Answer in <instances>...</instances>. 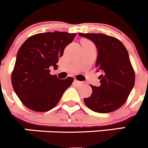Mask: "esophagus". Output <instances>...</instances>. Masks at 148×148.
Segmentation results:
<instances>
[{
	"label": "esophagus",
	"mask_w": 148,
	"mask_h": 148,
	"mask_svg": "<svg viewBox=\"0 0 148 148\" xmlns=\"http://www.w3.org/2000/svg\"><path fill=\"white\" fill-rule=\"evenodd\" d=\"M74 82H75V84H82V82H79V81L76 80V79H75V80H74Z\"/></svg>",
	"instance_id": "obj_1"
}]
</instances>
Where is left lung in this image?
Instances as JSON below:
<instances>
[{
    "label": "left lung",
    "instance_id": "8db88e82",
    "mask_svg": "<svg viewBox=\"0 0 148 148\" xmlns=\"http://www.w3.org/2000/svg\"><path fill=\"white\" fill-rule=\"evenodd\" d=\"M95 44L98 57L95 67L102 75L101 85H91L92 92L84 101L88 108L101 113L120 108L127 99L135 84V73L128 52L119 39L101 33H78Z\"/></svg>",
    "mask_w": 148,
    "mask_h": 148
}]
</instances>
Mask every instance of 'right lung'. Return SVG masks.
Here are the masks:
<instances>
[{
	"mask_svg": "<svg viewBox=\"0 0 148 148\" xmlns=\"http://www.w3.org/2000/svg\"><path fill=\"white\" fill-rule=\"evenodd\" d=\"M76 33L55 32L30 36L18 51L12 73V87L21 102L32 110L47 112L59 102L73 78L61 80L50 75L49 66L56 64Z\"/></svg>",
	"mask_w": 148,
	"mask_h": 148,
	"instance_id": "1",
	"label": "right lung"
}]
</instances>
